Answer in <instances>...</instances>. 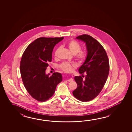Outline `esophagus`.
<instances>
[{"label": "esophagus", "instance_id": "1", "mask_svg": "<svg viewBox=\"0 0 132 132\" xmlns=\"http://www.w3.org/2000/svg\"><path fill=\"white\" fill-rule=\"evenodd\" d=\"M73 78H69V79H67V81H73Z\"/></svg>", "mask_w": 132, "mask_h": 132}]
</instances>
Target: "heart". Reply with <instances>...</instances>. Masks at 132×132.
<instances>
[{
    "instance_id": "heart-1",
    "label": "heart",
    "mask_w": 132,
    "mask_h": 132,
    "mask_svg": "<svg viewBox=\"0 0 132 132\" xmlns=\"http://www.w3.org/2000/svg\"><path fill=\"white\" fill-rule=\"evenodd\" d=\"M67 47L71 52L73 54L76 55L77 59L80 62H82L86 59L87 53L85 51H81V46L80 44L75 40H71L67 43ZM60 51V48L59 47L56 48L54 56H56ZM76 67L75 63H71L68 62H64L59 65L60 68L67 73H71L73 71L74 68Z\"/></svg>"
}]
</instances>
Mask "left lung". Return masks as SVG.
<instances>
[{
    "mask_svg": "<svg viewBox=\"0 0 132 132\" xmlns=\"http://www.w3.org/2000/svg\"><path fill=\"white\" fill-rule=\"evenodd\" d=\"M85 43L87 55L79 72L84 75L76 76L75 80L77 87L73 92V95L81 101H90L101 93L107 81L110 71V64L107 53L102 46L90 35L84 34L76 38Z\"/></svg>",
    "mask_w": 132,
    "mask_h": 132,
    "instance_id": "left-lung-1",
    "label": "left lung"
}]
</instances>
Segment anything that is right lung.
I'll list each match as a JSON object with an SVG mask.
<instances>
[{
    "mask_svg": "<svg viewBox=\"0 0 132 132\" xmlns=\"http://www.w3.org/2000/svg\"><path fill=\"white\" fill-rule=\"evenodd\" d=\"M63 39L39 38L29 44L22 54L20 69L23 83L30 95L38 101L51 97L62 81L61 73H54L49 76L45 71L52 60L54 47Z\"/></svg>",
    "mask_w": 132,
    "mask_h": 132,
    "instance_id": "obj_1",
    "label": "right lung"
}]
</instances>
